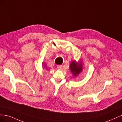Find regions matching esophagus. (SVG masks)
Segmentation results:
<instances>
[{"label":"esophagus","mask_w":122,"mask_h":122,"mask_svg":"<svg viewBox=\"0 0 122 122\" xmlns=\"http://www.w3.org/2000/svg\"><path fill=\"white\" fill-rule=\"evenodd\" d=\"M57 68L59 70H61L62 68V65H60V66H58L57 67Z\"/></svg>","instance_id":"34e87169"}]
</instances>
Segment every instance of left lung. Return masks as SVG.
<instances>
[{
  "instance_id": "left-lung-1",
  "label": "left lung",
  "mask_w": 122,
  "mask_h": 122,
  "mask_svg": "<svg viewBox=\"0 0 122 122\" xmlns=\"http://www.w3.org/2000/svg\"><path fill=\"white\" fill-rule=\"evenodd\" d=\"M69 68L74 77H77L78 75H79V74L81 73L83 71V61L80 59L78 61H73L70 63Z\"/></svg>"
}]
</instances>
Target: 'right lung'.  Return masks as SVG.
Wrapping results in <instances>:
<instances>
[{
	"label": "right lung",
	"instance_id": "1",
	"mask_svg": "<svg viewBox=\"0 0 122 122\" xmlns=\"http://www.w3.org/2000/svg\"><path fill=\"white\" fill-rule=\"evenodd\" d=\"M42 67H43V69L44 70V69H47V66H46V64H45V62H44V63H43V65H42ZM44 67V68H43Z\"/></svg>",
	"mask_w": 122,
	"mask_h": 122
}]
</instances>
